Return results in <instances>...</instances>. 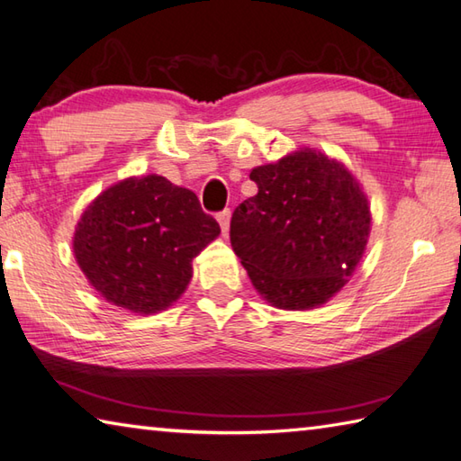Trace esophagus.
I'll return each mask as SVG.
<instances>
[{"label":"esophagus","instance_id":"1","mask_svg":"<svg viewBox=\"0 0 461 461\" xmlns=\"http://www.w3.org/2000/svg\"><path fill=\"white\" fill-rule=\"evenodd\" d=\"M217 221H219V224H221L222 234H224V237H227V234H229V224H230V211H229V209L221 211V212L217 214Z\"/></svg>","mask_w":461,"mask_h":461}]
</instances>
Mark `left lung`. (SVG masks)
<instances>
[{
    "mask_svg": "<svg viewBox=\"0 0 461 461\" xmlns=\"http://www.w3.org/2000/svg\"><path fill=\"white\" fill-rule=\"evenodd\" d=\"M258 193L230 219V244L272 306L308 310L346 285L370 234V206L344 165L298 151L252 168Z\"/></svg>",
    "mask_w": 461,
    "mask_h": 461,
    "instance_id": "left-lung-1",
    "label": "left lung"
}]
</instances>
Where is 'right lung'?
<instances>
[{
  "label": "right lung",
  "mask_w": 461,
  "mask_h": 461,
  "mask_svg": "<svg viewBox=\"0 0 461 461\" xmlns=\"http://www.w3.org/2000/svg\"><path fill=\"white\" fill-rule=\"evenodd\" d=\"M219 232L193 191L147 175L111 186L87 206L73 250L103 298L151 314L185 293L193 258Z\"/></svg>",
  "instance_id": "right-lung-1"
}]
</instances>
